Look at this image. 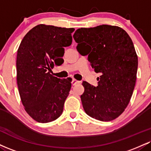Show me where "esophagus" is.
<instances>
[{
  "label": "esophagus",
  "mask_w": 151,
  "mask_h": 151,
  "mask_svg": "<svg viewBox=\"0 0 151 151\" xmlns=\"http://www.w3.org/2000/svg\"><path fill=\"white\" fill-rule=\"evenodd\" d=\"M79 83H80V81H77V79H72V84L73 85V86H75V85L79 84Z\"/></svg>",
  "instance_id": "obj_1"
}]
</instances>
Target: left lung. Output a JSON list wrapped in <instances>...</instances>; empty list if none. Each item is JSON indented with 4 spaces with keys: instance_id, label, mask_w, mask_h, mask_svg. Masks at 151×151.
Segmentation results:
<instances>
[{
    "instance_id": "obj_1",
    "label": "left lung",
    "mask_w": 151,
    "mask_h": 151,
    "mask_svg": "<svg viewBox=\"0 0 151 151\" xmlns=\"http://www.w3.org/2000/svg\"><path fill=\"white\" fill-rule=\"evenodd\" d=\"M73 38L79 53L88 55L92 68L101 74L96 87L83 82V110L98 120H113L127 107L136 84L138 57L133 42L121 27L107 24L78 29Z\"/></svg>"
}]
</instances>
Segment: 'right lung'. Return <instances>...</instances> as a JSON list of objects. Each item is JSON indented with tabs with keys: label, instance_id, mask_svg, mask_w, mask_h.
<instances>
[{
	"label": "right lung",
	"instance_id": "add662e5",
	"mask_svg": "<svg viewBox=\"0 0 151 151\" xmlns=\"http://www.w3.org/2000/svg\"><path fill=\"white\" fill-rule=\"evenodd\" d=\"M74 28L39 24L21 41L17 55V82L24 110L34 120L48 123L61 115L71 81L54 77L63 64L65 47L72 44Z\"/></svg>",
	"mask_w": 151,
	"mask_h": 151
}]
</instances>
